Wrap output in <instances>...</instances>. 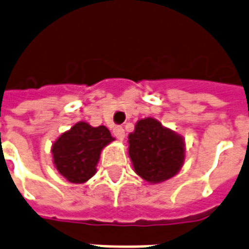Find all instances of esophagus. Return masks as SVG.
Instances as JSON below:
<instances>
[{
    "label": "esophagus",
    "instance_id": "34e87169",
    "mask_svg": "<svg viewBox=\"0 0 249 249\" xmlns=\"http://www.w3.org/2000/svg\"><path fill=\"white\" fill-rule=\"evenodd\" d=\"M113 136H115L117 140L123 141L125 138V130L123 129V126H115V128H113Z\"/></svg>",
    "mask_w": 249,
    "mask_h": 249
}]
</instances>
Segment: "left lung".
Masks as SVG:
<instances>
[{
	"label": "left lung",
	"mask_w": 249,
	"mask_h": 249,
	"mask_svg": "<svg viewBox=\"0 0 249 249\" xmlns=\"http://www.w3.org/2000/svg\"><path fill=\"white\" fill-rule=\"evenodd\" d=\"M133 170L149 184L164 183L179 174L185 160V140L154 117L138 120L128 136Z\"/></svg>",
	"instance_id": "left-lung-1"
}]
</instances>
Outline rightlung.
Listing matches in <instances>:
<instances>
[{"mask_svg":"<svg viewBox=\"0 0 249 249\" xmlns=\"http://www.w3.org/2000/svg\"><path fill=\"white\" fill-rule=\"evenodd\" d=\"M115 141L104 125L78 121L52 143L53 166L69 183L83 184L96 174L102 150Z\"/></svg>","mask_w":249,"mask_h":249,"instance_id":"1","label":"right lung"}]
</instances>
